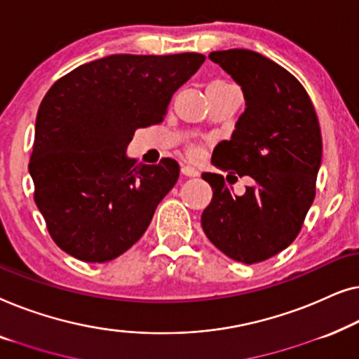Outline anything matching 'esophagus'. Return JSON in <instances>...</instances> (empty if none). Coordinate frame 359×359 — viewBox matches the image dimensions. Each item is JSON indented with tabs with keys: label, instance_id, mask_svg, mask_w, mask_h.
I'll return each instance as SVG.
<instances>
[{
	"label": "esophagus",
	"instance_id": "1",
	"mask_svg": "<svg viewBox=\"0 0 359 359\" xmlns=\"http://www.w3.org/2000/svg\"><path fill=\"white\" fill-rule=\"evenodd\" d=\"M180 172L184 174L185 177H196V175H198V170H196L195 168H191V165H184Z\"/></svg>",
	"mask_w": 359,
	"mask_h": 359
}]
</instances>
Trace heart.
I'll return each mask as SVG.
<instances>
[{
    "label": "heart",
    "instance_id": "1",
    "mask_svg": "<svg viewBox=\"0 0 359 359\" xmlns=\"http://www.w3.org/2000/svg\"><path fill=\"white\" fill-rule=\"evenodd\" d=\"M190 154H191V156H195V158H198V156L201 154V149L198 148V146H194V148L190 149Z\"/></svg>",
    "mask_w": 359,
    "mask_h": 359
}]
</instances>
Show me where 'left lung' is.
<instances>
[{
  "instance_id": "obj_1",
  "label": "left lung",
  "mask_w": 359,
  "mask_h": 359,
  "mask_svg": "<svg viewBox=\"0 0 359 359\" xmlns=\"http://www.w3.org/2000/svg\"><path fill=\"white\" fill-rule=\"evenodd\" d=\"M208 58L241 86L245 109L211 158L228 177L201 174L213 190L201 228L229 259L250 265L296 239L316 196L320 128L306 89L278 63L245 48L211 52ZM237 175L255 180L242 196L225 184Z\"/></svg>"
}]
</instances>
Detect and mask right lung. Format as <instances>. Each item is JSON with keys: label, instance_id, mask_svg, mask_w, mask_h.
<instances>
[{"label": "right lung", "instance_id": "obj_1", "mask_svg": "<svg viewBox=\"0 0 359 359\" xmlns=\"http://www.w3.org/2000/svg\"><path fill=\"white\" fill-rule=\"evenodd\" d=\"M205 57L109 55L58 79L40 104L29 172L60 249L89 264L127 252L179 179V164L130 159L138 128L163 120Z\"/></svg>", "mask_w": 359, "mask_h": 359}]
</instances>
